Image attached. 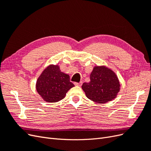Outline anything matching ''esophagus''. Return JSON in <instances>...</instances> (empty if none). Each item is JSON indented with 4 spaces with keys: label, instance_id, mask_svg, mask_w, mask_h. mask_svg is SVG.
I'll return each mask as SVG.
<instances>
[{
    "label": "esophagus",
    "instance_id": "1",
    "mask_svg": "<svg viewBox=\"0 0 151 151\" xmlns=\"http://www.w3.org/2000/svg\"><path fill=\"white\" fill-rule=\"evenodd\" d=\"M75 86H81L82 84H83V83L82 82H80V83H74Z\"/></svg>",
    "mask_w": 151,
    "mask_h": 151
}]
</instances>
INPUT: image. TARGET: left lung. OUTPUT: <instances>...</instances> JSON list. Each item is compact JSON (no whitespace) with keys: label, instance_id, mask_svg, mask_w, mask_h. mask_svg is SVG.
<instances>
[{"label":"left lung","instance_id":"1","mask_svg":"<svg viewBox=\"0 0 151 151\" xmlns=\"http://www.w3.org/2000/svg\"><path fill=\"white\" fill-rule=\"evenodd\" d=\"M120 88L117 76L105 65L95 66L91 73L89 83L82 86L86 97L97 103L112 101L117 96Z\"/></svg>","mask_w":151,"mask_h":151}]
</instances>
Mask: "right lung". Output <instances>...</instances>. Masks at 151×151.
Wrapping results in <instances>:
<instances>
[{
    "label": "right lung",
    "mask_w": 151,
    "mask_h": 151,
    "mask_svg": "<svg viewBox=\"0 0 151 151\" xmlns=\"http://www.w3.org/2000/svg\"><path fill=\"white\" fill-rule=\"evenodd\" d=\"M74 86L70 76L61 72L58 65H50L36 81V89L45 101L56 103L65 98L68 91Z\"/></svg>",
    "instance_id": "1"
}]
</instances>
